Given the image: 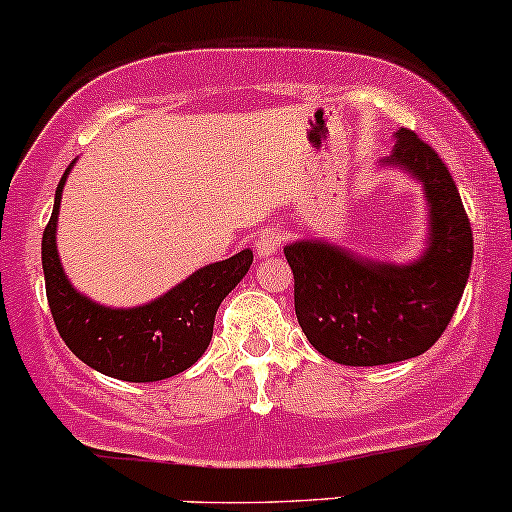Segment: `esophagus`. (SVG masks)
Segmentation results:
<instances>
[{
	"instance_id": "1",
	"label": "esophagus",
	"mask_w": 512,
	"mask_h": 512,
	"mask_svg": "<svg viewBox=\"0 0 512 512\" xmlns=\"http://www.w3.org/2000/svg\"><path fill=\"white\" fill-rule=\"evenodd\" d=\"M281 248V233L274 229L260 231V236L255 238V255L264 260V257H272L276 250Z\"/></svg>"
}]
</instances>
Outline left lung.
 Instances as JSON below:
<instances>
[{
	"instance_id": "obj_1",
	"label": "left lung",
	"mask_w": 512,
	"mask_h": 512,
	"mask_svg": "<svg viewBox=\"0 0 512 512\" xmlns=\"http://www.w3.org/2000/svg\"><path fill=\"white\" fill-rule=\"evenodd\" d=\"M386 169L410 174L427 200V238L417 260L355 255L322 238L283 248L295 279V315L307 341L338 365L410 360L439 341L463 298L472 229L446 164L412 131L398 128Z\"/></svg>"
}]
</instances>
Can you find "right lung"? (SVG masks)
I'll list each match as a JSON object with an SVG mask.
<instances>
[{
    "mask_svg": "<svg viewBox=\"0 0 512 512\" xmlns=\"http://www.w3.org/2000/svg\"><path fill=\"white\" fill-rule=\"evenodd\" d=\"M73 164L61 176L54 209L42 233V269L47 303L59 336L78 360L121 381H162L186 372L212 341L221 300L238 286L252 264V250L207 267L176 283L164 295L135 307H107L73 288L61 267L57 224L61 193Z\"/></svg>",
    "mask_w": 512,
    "mask_h": 512,
    "instance_id": "add662e5",
    "label": "right lung"
}]
</instances>
